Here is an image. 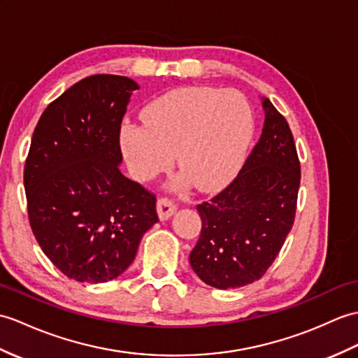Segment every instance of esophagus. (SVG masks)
Wrapping results in <instances>:
<instances>
[{"label": "esophagus", "instance_id": "esophagus-1", "mask_svg": "<svg viewBox=\"0 0 358 358\" xmlns=\"http://www.w3.org/2000/svg\"><path fill=\"white\" fill-rule=\"evenodd\" d=\"M177 210V206L173 204L172 201H169L168 198H160L157 201V212H159L160 220H168L171 218L173 213Z\"/></svg>", "mask_w": 358, "mask_h": 358}]
</instances>
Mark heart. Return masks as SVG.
<instances>
[{
    "mask_svg": "<svg viewBox=\"0 0 358 358\" xmlns=\"http://www.w3.org/2000/svg\"><path fill=\"white\" fill-rule=\"evenodd\" d=\"M143 124L127 122L120 140L132 177L149 181L177 166L203 192L231 180L253 134V113L235 90L185 87L146 106Z\"/></svg>",
    "mask_w": 358,
    "mask_h": 358,
    "instance_id": "obj_1",
    "label": "heart"
}]
</instances>
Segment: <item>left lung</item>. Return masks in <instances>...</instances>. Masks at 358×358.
Here are the masks:
<instances>
[{"label": "left lung", "mask_w": 358, "mask_h": 358, "mask_svg": "<svg viewBox=\"0 0 358 358\" xmlns=\"http://www.w3.org/2000/svg\"><path fill=\"white\" fill-rule=\"evenodd\" d=\"M265 120L253 151L230 185L198 204L201 234L189 262L207 285L229 289L261 279L296 217L301 163L284 115L262 97Z\"/></svg>", "instance_id": "1"}]
</instances>
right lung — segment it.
Instances as JSON below:
<instances>
[{
    "label": "right lung",
    "mask_w": 358,
    "mask_h": 358,
    "mask_svg": "<svg viewBox=\"0 0 358 358\" xmlns=\"http://www.w3.org/2000/svg\"><path fill=\"white\" fill-rule=\"evenodd\" d=\"M134 80L94 74L50 103L24 166L29 221L66 278L101 284L127 270L159 221L155 195L123 176L120 124Z\"/></svg>",
    "instance_id": "right-lung-1"
}]
</instances>
